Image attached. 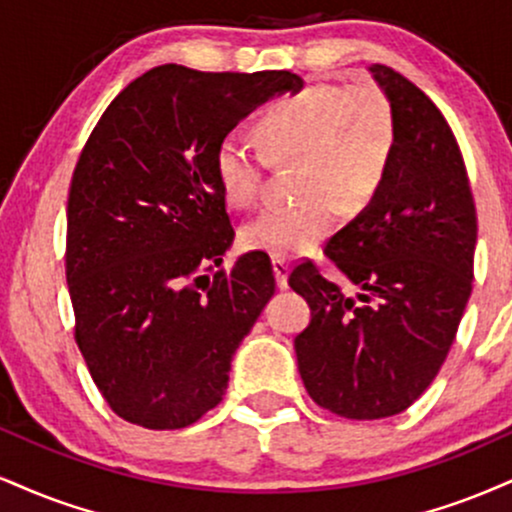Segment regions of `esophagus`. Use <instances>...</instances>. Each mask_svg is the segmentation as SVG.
Returning a JSON list of instances; mask_svg holds the SVG:
<instances>
[{
  "label": "esophagus",
  "instance_id": "obj_1",
  "mask_svg": "<svg viewBox=\"0 0 512 512\" xmlns=\"http://www.w3.org/2000/svg\"><path fill=\"white\" fill-rule=\"evenodd\" d=\"M272 267H274V276H276V286L286 288L288 286V262L281 260V257H274Z\"/></svg>",
  "mask_w": 512,
  "mask_h": 512
}]
</instances>
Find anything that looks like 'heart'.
Listing matches in <instances>:
<instances>
[{
	"mask_svg": "<svg viewBox=\"0 0 512 512\" xmlns=\"http://www.w3.org/2000/svg\"><path fill=\"white\" fill-rule=\"evenodd\" d=\"M255 135L269 162H298L295 181L305 197L264 209L243 226L240 240L248 250L286 260L315 250L338 209L357 214L372 205L391 171L398 121L379 85L310 83L276 100ZM264 157L231 135L219 140L214 176L231 207L248 209L262 200Z\"/></svg>",
	"mask_w": 512,
	"mask_h": 512,
	"instance_id": "b5f03b06",
	"label": "heart"
}]
</instances>
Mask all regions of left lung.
I'll return each instance as SVG.
<instances>
[{"instance_id":"left-lung-1","label":"left lung","mask_w":512,"mask_h":512,"mask_svg":"<svg viewBox=\"0 0 512 512\" xmlns=\"http://www.w3.org/2000/svg\"><path fill=\"white\" fill-rule=\"evenodd\" d=\"M398 140L384 188L326 240L348 295L312 260L288 286L312 310L295 336L300 377L319 408L381 420L427 391L458 334L474 279L477 209L458 140L439 107L391 66L372 64Z\"/></svg>"}]
</instances>
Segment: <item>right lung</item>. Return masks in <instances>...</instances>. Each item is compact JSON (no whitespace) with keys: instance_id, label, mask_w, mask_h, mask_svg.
Wrapping results in <instances>:
<instances>
[{"instance_id":"obj_1","label":"right lung","mask_w":512,"mask_h":512,"mask_svg":"<svg viewBox=\"0 0 512 512\" xmlns=\"http://www.w3.org/2000/svg\"><path fill=\"white\" fill-rule=\"evenodd\" d=\"M291 71L209 73L164 64L128 83L92 128L66 209L76 343L121 420L183 429L217 408L231 357L274 295L272 262L231 272L233 231L214 150Z\"/></svg>"}]
</instances>
